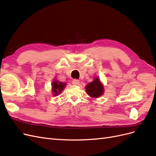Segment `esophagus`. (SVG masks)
<instances>
[{
	"label": "esophagus",
	"mask_w": 156,
	"mask_h": 156,
	"mask_svg": "<svg viewBox=\"0 0 156 156\" xmlns=\"http://www.w3.org/2000/svg\"><path fill=\"white\" fill-rule=\"evenodd\" d=\"M79 81L77 79H73L72 81V83L73 84H74V85H77V84H78L79 83Z\"/></svg>",
	"instance_id": "1"
}]
</instances>
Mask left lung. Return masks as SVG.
Wrapping results in <instances>:
<instances>
[{
	"label": "left lung",
	"mask_w": 156,
	"mask_h": 156,
	"mask_svg": "<svg viewBox=\"0 0 156 156\" xmlns=\"http://www.w3.org/2000/svg\"><path fill=\"white\" fill-rule=\"evenodd\" d=\"M85 89L88 95L93 98H100L104 93V87L99 77H95L92 82L88 83Z\"/></svg>",
	"instance_id": "left-lung-1"
}]
</instances>
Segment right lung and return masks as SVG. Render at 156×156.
Listing matches in <instances>:
<instances>
[{"instance_id":"right-lung-1","label":"right lung","mask_w":156,"mask_h":156,"mask_svg":"<svg viewBox=\"0 0 156 156\" xmlns=\"http://www.w3.org/2000/svg\"><path fill=\"white\" fill-rule=\"evenodd\" d=\"M52 92H53V96H58L62 92L65 86L66 85V83H63V82H60L57 81L56 79H55L54 81L52 82Z\"/></svg>"}]
</instances>
